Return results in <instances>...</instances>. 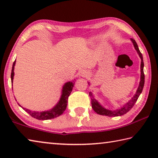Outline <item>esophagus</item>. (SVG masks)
<instances>
[{
	"instance_id": "esophagus-1",
	"label": "esophagus",
	"mask_w": 158,
	"mask_h": 158,
	"mask_svg": "<svg viewBox=\"0 0 158 158\" xmlns=\"http://www.w3.org/2000/svg\"><path fill=\"white\" fill-rule=\"evenodd\" d=\"M79 74L80 77H86L89 76V72H87L86 70H85V69H82L79 73Z\"/></svg>"
}]
</instances>
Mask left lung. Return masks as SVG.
<instances>
[{
  "mask_svg": "<svg viewBox=\"0 0 158 158\" xmlns=\"http://www.w3.org/2000/svg\"><path fill=\"white\" fill-rule=\"evenodd\" d=\"M131 41L134 44V47H135V49L137 50L139 56L141 58V79H140V82L139 85V87L137 89V92H136L135 95L133 96V98L131 99L130 101H128L125 104L124 106H123L118 109H116V110H109V109H106L104 108L102 106L100 105V104L98 102L95 100L93 97V93L91 92L89 93V96L90 98V100H91V105H92V108L93 109L96 113L102 115V116H122V115H124L125 114L127 113L133 107V106L135 105L136 102L138 100V98L139 97L140 94L142 92L143 88L144 85V81H145V77H144V73H143V56L141 53L140 52L139 49L138 45L137 42L135 40L131 38ZM89 84V83H88Z\"/></svg>",
  "mask_w": 158,
  "mask_h": 158,
  "instance_id": "obj_1",
  "label": "left lung"
}]
</instances>
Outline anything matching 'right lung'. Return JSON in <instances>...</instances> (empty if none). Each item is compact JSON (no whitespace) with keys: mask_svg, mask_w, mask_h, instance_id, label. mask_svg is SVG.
<instances>
[{"mask_svg":"<svg viewBox=\"0 0 158 158\" xmlns=\"http://www.w3.org/2000/svg\"><path fill=\"white\" fill-rule=\"evenodd\" d=\"M16 60L15 62L13 63L12 68V73H11V81L13 82V78H14V69L15 65ZM74 82L73 81H69L67 82L63 85V90H62V95H61L60 99L57 105H56L54 107L50 109L49 111H31L29 109H25L21 106L23 109L27 112L28 114L31 115L32 117L38 119V120H49L52 118H54L58 116H60L62 114L64 111L66 109L67 105H68V97L70 95V93L73 90V89L74 85ZM21 106V105H19Z\"/></svg>","mask_w":158,"mask_h":158,"instance_id":"obj_1","label":"right lung"}]
</instances>
